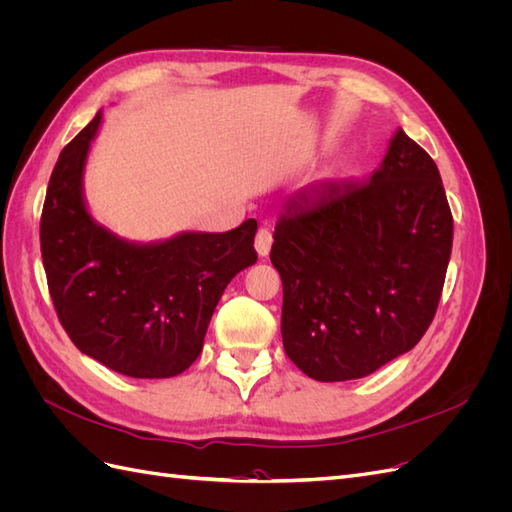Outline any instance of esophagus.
I'll return each mask as SVG.
<instances>
[{"mask_svg":"<svg viewBox=\"0 0 512 512\" xmlns=\"http://www.w3.org/2000/svg\"><path fill=\"white\" fill-rule=\"evenodd\" d=\"M271 243H273V237H271V232L267 230V228H260L258 230V235H256V252H258V256H269V252H271Z\"/></svg>","mask_w":512,"mask_h":512,"instance_id":"1","label":"esophagus"}]
</instances>
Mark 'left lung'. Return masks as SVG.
Masks as SVG:
<instances>
[{"label":"left lung","instance_id":"obj_1","mask_svg":"<svg viewBox=\"0 0 512 512\" xmlns=\"http://www.w3.org/2000/svg\"><path fill=\"white\" fill-rule=\"evenodd\" d=\"M273 239L288 359L309 378L344 382L421 342L442 294L453 215L436 162L397 128L369 181L290 198Z\"/></svg>","mask_w":512,"mask_h":512}]
</instances>
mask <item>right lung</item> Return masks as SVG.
Masks as SVG:
<instances>
[{
  "label": "right lung",
  "mask_w": 512,
  "mask_h": 512,
  "mask_svg": "<svg viewBox=\"0 0 512 512\" xmlns=\"http://www.w3.org/2000/svg\"><path fill=\"white\" fill-rule=\"evenodd\" d=\"M102 111L59 153L40 220L42 262L66 333L83 354L130 378H173L203 350L226 286L256 262V220L228 232L130 241L85 200Z\"/></svg>",
  "instance_id": "right-lung-1"
}]
</instances>
